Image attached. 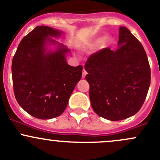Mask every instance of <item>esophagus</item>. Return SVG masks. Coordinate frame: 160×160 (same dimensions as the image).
<instances>
[{"label": "esophagus", "mask_w": 160, "mask_h": 160, "mask_svg": "<svg viewBox=\"0 0 160 160\" xmlns=\"http://www.w3.org/2000/svg\"><path fill=\"white\" fill-rule=\"evenodd\" d=\"M86 75H87V71L85 70L84 68H83V71H82V77H83V78H84V77H86Z\"/></svg>", "instance_id": "esophagus-1"}]
</instances>
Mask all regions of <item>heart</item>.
Here are the masks:
<instances>
[{"label": "heart", "mask_w": 160, "mask_h": 160, "mask_svg": "<svg viewBox=\"0 0 160 160\" xmlns=\"http://www.w3.org/2000/svg\"><path fill=\"white\" fill-rule=\"evenodd\" d=\"M101 41H102V39H101V38H98V39L95 40L93 42L90 43L89 45H88V46H86V48H87V49H92V48H93V47H95L96 46H98V45L99 44V43L101 42ZM109 41H110V38H107L105 39V42H109Z\"/></svg>", "instance_id": "1"}]
</instances>
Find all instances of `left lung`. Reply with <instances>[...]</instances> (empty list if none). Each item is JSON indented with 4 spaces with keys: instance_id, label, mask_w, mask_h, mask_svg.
<instances>
[{
    "instance_id": "left-lung-1",
    "label": "left lung",
    "mask_w": 160,
    "mask_h": 160,
    "mask_svg": "<svg viewBox=\"0 0 160 160\" xmlns=\"http://www.w3.org/2000/svg\"><path fill=\"white\" fill-rule=\"evenodd\" d=\"M118 47L104 48L90 55L85 64L92 108L98 115L120 121L142 106L151 80L147 55L125 27L119 28Z\"/></svg>"
}]
</instances>
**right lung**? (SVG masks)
<instances>
[{"label": "right lung", "instance_id": "right-lung-1", "mask_svg": "<svg viewBox=\"0 0 160 160\" xmlns=\"http://www.w3.org/2000/svg\"><path fill=\"white\" fill-rule=\"evenodd\" d=\"M60 34L50 27H36L22 38L12 59L16 100L24 110L37 118L61 115L81 79L83 67L68 65L65 55L70 50L51 38ZM48 41L59 45L56 52H45Z\"/></svg>", "mask_w": 160, "mask_h": 160}]
</instances>
